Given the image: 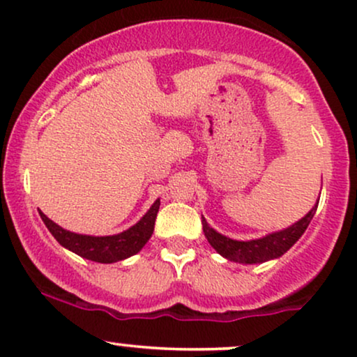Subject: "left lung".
<instances>
[{"label": "left lung", "instance_id": "obj_1", "mask_svg": "<svg viewBox=\"0 0 357 357\" xmlns=\"http://www.w3.org/2000/svg\"><path fill=\"white\" fill-rule=\"evenodd\" d=\"M317 204L319 202L314 204L312 210L307 213L305 216H302V218L296 221L294 225L284 228V230L268 233V235L261 236V238L247 241L233 240L230 236L221 235L220 231L211 228L210 225H208V221L204 220V216H202L203 233L204 236H206L208 243H210L221 257L227 258V260L243 265L264 264V261L275 260V258L282 257L287 250H290L296 245V241L304 235L310 220L314 218Z\"/></svg>", "mask_w": 357, "mask_h": 357}]
</instances>
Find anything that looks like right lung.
Wrapping results in <instances>:
<instances>
[{
  "label": "right lung",
  "mask_w": 357,
  "mask_h": 357,
  "mask_svg": "<svg viewBox=\"0 0 357 357\" xmlns=\"http://www.w3.org/2000/svg\"><path fill=\"white\" fill-rule=\"evenodd\" d=\"M159 204L161 202L158 198L136 225L124 231L116 233V235L107 236L82 235V233L65 230L48 218L42 210H38V213L45 227L50 230L53 238L59 241L61 247L70 250L82 258H87V260L99 261V264H114V261H121L136 255L149 241L154 231V221L158 216Z\"/></svg>",
  "instance_id": "right-lung-1"
}]
</instances>
